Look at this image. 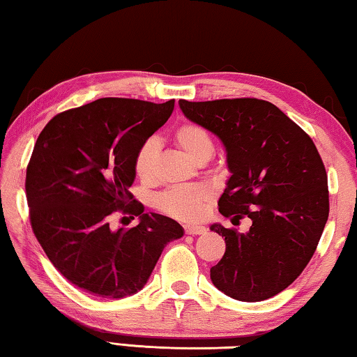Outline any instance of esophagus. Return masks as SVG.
I'll return each mask as SVG.
<instances>
[{"label":"esophagus","instance_id":"1","mask_svg":"<svg viewBox=\"0 0 357 357\" xmlns=\"http://www.w3.org/2000/svg\"><path fill=\"white\" fill-rule=\"evenodd\" d=\"M184 233L185 234H190V236H197V234L206 233V228L198 227V225H185L184 227Z\"/></svg>","mask_w":357,"mask_h":357}]
</instances>
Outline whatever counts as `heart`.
Instances as JSON below:
<instances>
[{"label":"heart","instance_id":"b5f03b06","mask_svg":"<svg viewBox=\"0 0 357 357\" xmlns=\"http://www.w3.org/2000/svg\"><path fill=\"white\" fill-rule=\"evenodd\" d=\"M174 142L195 162L208 160L214 153V142L209 132L200 124L184 123L174 130ZM134 172L143 183L155 178V143L146 140L137 149ZM214 200V193L206 185H176L167 189L155 198V208L176 220L195 222L208 213Z\"/></svg>","mask_w":357,"mask_h":357}]
</instances>
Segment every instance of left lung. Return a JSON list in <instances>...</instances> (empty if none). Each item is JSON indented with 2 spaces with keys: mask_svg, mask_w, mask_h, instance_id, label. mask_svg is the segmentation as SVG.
<instances>
[{
  "mask_svg": "<svg viewBox=\"0 0 357 357\" xmlns=\"http://www.w3.org/2000/svg\"><path fill=\"white\" fill-rule=\"evenodd\" d=\"M187 118L220 138L231 172L219 213L247 233L214 223L227 249L211 280L244 302L273 298L298 279L329 215L328 174L309 134L268 100H179Z\"/></svg>",
  "mask_w": 357,
  "mask_h": 357,
  "instance_id": "left-lung-1",
  "label": "left lung"
}]
</instances>
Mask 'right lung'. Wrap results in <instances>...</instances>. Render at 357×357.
Wrapping results in <instances>:
<instances>
[{
	"label": "right lung",
	"mask_w": 357,
	"mask_h": 357,
	"mask_svg": "<svg viewBox=\"0 0 357 357\" xmlns=\"http://www.w3.org/2000/svg\"><path fill=\"white\" fill-rule=\"evenodd\" d=\"M173 108L174 99L104 98L58 113L38 137L25 181L29 222L52 264L83 291L110 299L137 293L164 247L184 234L173 219L144 214L129 192L137 149ZM116 212L141 223L113 230Z\"/></svg>",
	"instance_id": "right-lung-1"
}]
</instances>
